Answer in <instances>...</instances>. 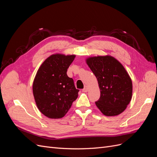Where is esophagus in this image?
Instances as JSON below:
<instances>
[{"label": "esophagus", "mask_w": 157, "mask_h": 157, "mask_svg": "<svg viewBox=\"0 0 157 157\" xmlns=\"http://www.w3.org/2000/svg\"><path fill=\"white\" fill-rule=\"evenodd\" d=\"M88 91V87L87 86H85L84 88L82 89V92H87Z\"/></svg>", "instance_id": "1"}]
</instances>
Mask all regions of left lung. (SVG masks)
I'll list each match as a JSON object with an SVG mask.
<instances>
[{
	"mask_svg": "<svg viewBox=\"0 0 157 157\" xmlns=\"http://www.w3.org/2000/svg\"><path fill=\"white\" fill-rule=\"evenodd\" d=\"M86 62L96 76L100 98L96 105L107 117L120 115L132 96V82L119 61L110 55L88 57Z\"/></svg>",
	"mask_w": 157,
	"mask_h": 157,
	"instance_id": "obj_1",
	"label": "left lung"
}]
</instances>
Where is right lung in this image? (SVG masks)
Wrapping results in <instances>:
<instances>
[{
    "mask_svg": "<svg viewBox=\"0 0 157 157\" xmlns=\"http://www.w3.org/2000/svg\"><path fill=\"white\" fill-rule=\"evenodd\" d=\"M75 55L54 54L47 58L38 69L33 83L36 105L50 118L63 117L78 98L73 80L67 75Z\"/></svg>",
    "mask_w": 157,
    "mask_h": 157,
    "instance_id": "obj_1",
    "label": "right lung"
}]
</instances>
